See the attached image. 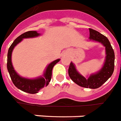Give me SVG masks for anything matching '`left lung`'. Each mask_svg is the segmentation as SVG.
I'll return each mask as SVG.
<instances>
[{
	"instance_id": "1",
	"label": "left lung",
	"mask_w": 121,
	"mask_h": 121,
	"mask_svg": "<svg viewBox=\"0 0 121 121\" xmlns=\"http://www.w3.org/2000/svg\"><path fill=\"white\" fill-rule=\"evenodd\" d=\"M89 30V39L101 42L106 48V60L103 68L97 73L91 75L87 79L77 72L74 65L71 62L69 68V75L70 79L81 87L96 89L104 84L111 77L114 70L115 54L109 40L105 36L96 30Z\"/></svg>"
}]
</instances>
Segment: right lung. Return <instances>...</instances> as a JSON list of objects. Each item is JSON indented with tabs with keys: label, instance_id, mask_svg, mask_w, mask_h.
Here are the masks:
<instances>
[{
	"label": "right lung",
	"instance_id": "obj_1",
	"mask_svg": "<svg viewBox=\"0 0 121 121\" xmlns=\"http://www.w3.org/2000/svg\"><path fill=\"white\" fill-rule=\"evenodd\" d=\"M39 35V34H38L36 31H28V32H25L24 34L17 37L14 40V41L13 42V44L11 45L10 48H9L8 53H7V67L13 82L16 87H17L18 89H20V90L24 92L30 94L37 93L41 88L48 85L49 82H50L51 79L52 68L54 66V65L56 64L60 61V59H58L49 65L48 67L46 69V72L44 73V77H39L36 79H28L23 78L20 77V75H17V73L14 70L11 62L12 51L13 50L14 48L19 42H21L23 39L34 37H37Z\"/></svg>",
	"mask_w": 121,
	"mask_h": 121
}]
</instances>
